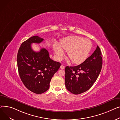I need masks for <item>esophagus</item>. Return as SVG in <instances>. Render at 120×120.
<instances>
[{"instance_id":"34e87169","label":"esophagus","mask_w":120,"mask_h":120,"mask_svg":"<svg viewBox=\"0 0 120 120\" xmlns=\"http://www.w3.org/2000/svg\"><path fill=\"white\" fill-rule=\"evenodd\" d=\"M60 68L61 69H64V68H65V67L63 66V65H61V66H60Z\"/></svg>"}]
</instances>
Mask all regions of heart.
Segmentation results:
<instances>
[{"label": "heart", "instance_id": "1", "mask_svg": "<svg viewBox=\"0 0 120 120\" xmlns=\"http://www.w3.org/2000/svg\"><path fill=\"white\" fill-rule=\"evenodd\" d=\"M92 44L90 40L79 36H71L62 39L59 46L55 45L53 49L59 60L62 57V50H64L67 52L68 58L73 63L79 64L87 59Z\"/></svg>", "mask_w": 120, "mask_h": 120}]
</instances>
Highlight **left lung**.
Segmentation results:
<instances>
[{
  "label": "left lung",
  "mask_w": 120,
  "mask_h": 120,
  "mask_svg": "<svg viewBox=\"0 0 120 120\" xmlns=\"http://www.w3.org/2000/svg\"><path fill=\"white\" fill-rule=\"evenodd\" d=\"M102 53L99 47L81 64L66 66L65 81L66 89L74 94H79L89 90L95 82L101 71Z\"/></svg>",
  "instance_id": "1"
}]
</instances>
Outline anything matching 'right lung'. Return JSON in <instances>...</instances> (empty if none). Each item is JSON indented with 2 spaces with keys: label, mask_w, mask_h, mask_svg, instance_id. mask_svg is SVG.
Returning a JSON list of instances; mask_svg holds the SVG:
<instances>
[{
  "label": "right lung",
  "mask_w": 120,
  "mask_h": 120,
  "mask_svg": "<svg viewBox=\"0 0 120 120\" xmlns=\"http://www.w3.org/2000/svg\"><path fill=\"white\" fill-rule=\"evenodd\" d=\"M44 39L38 36L30 37L21 44L17 53V62L20 79L25 87L36 94H43L49 88L52 77L61 64L49 57L46 49L35 52L32 43L40 44Z\"/></svg>",
  "instance_id": "obj_1"
}]
</instances>
